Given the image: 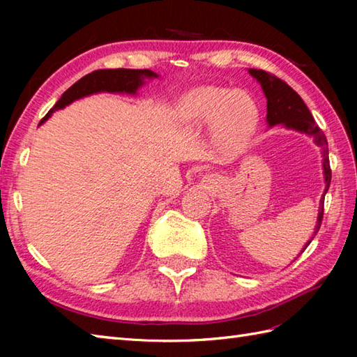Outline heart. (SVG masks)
I'll list each match as a JSON object with an SVG mask.
<instances>
[{"label":"heart","mask_w":357,"mask_h":357,"mask_svg":"<svg viewBox=\"0 0 357 357\" xmlns=\"http://www.w3.org/2000/svg\"><path fill=\"white\" fill-rule=\"evenodd\" d=\"M179 112L193 123H216L218 139L227 150H236L245 141L257 118L256 104L247 93L215 87L187 93L179 104Z\"/></svg>","instance_id":"obj_1"}]
</instances>
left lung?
Masks as SVG:
<instances>
[{
	"label": "left lung",
	"instance_id": "left-lung-1",
	"mask_svg": "<svg viewBox=\"0 0 357 357\" xmlns=\"http://www.w3.org/2000/svg\"><path fill=\"white\" fill-rule=\"evenodd\" d=\"M252 77H255L257 81L261 82V87L264 90L265 96H267V121L270 126L275 124H284L290 128H296V130L304 132L307 135H313L314 141L319 144L324 149V173H325V193H327L330 183H331V167H330V159H328V142L325 138L324 132L321 127L316 124L312 113H310L305 102L302 101V98L294 92V90L287 84L285 81L278 78L276 75L270 72H265L261 69H250L248 70ZM322 196L321 207H319V216H317V224L314 229L313 238L316 233L319 231L322 218H324V198ZM312 238V241H313ZM305 245V248L310 245V242ZM304 248V250H305ZM302 250V252H304Z\"/></svg>",
	"mask_w": 357,
	"mask_h": 357
}]
</instances>
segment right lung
Instances as JSON below:
<instances>
[{
	"mask_svg": "<svg viewBox=\"0 0 357 357\" xmlns=\"http://www.w3.org/2000/svg\"><path fill=\"white\" fill-rule=\"evenodd\" d=\"M156 73L151 70H133V69H101L95 70L92 73L82 77L79 81L75 82L72 87H69L59 98V101L53 105L45 115L43 121L47 119L53 112L58 109H63L69 105L75 100H79L82 96L98 93V92H126V93H135L136 89L142 84L144 78H155ZM40 123V124H41Z\"/></svg>",
	"mask_w": 357,
	"mask_h": 357,
	"instance_id": "1",
	"label": "right lung"
}]
</instances>
